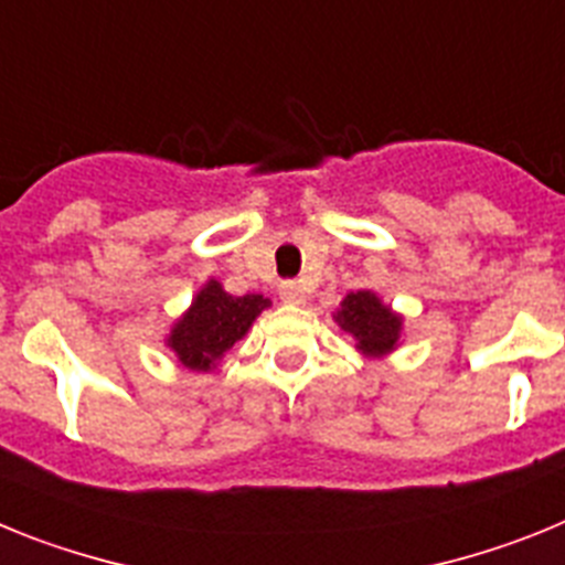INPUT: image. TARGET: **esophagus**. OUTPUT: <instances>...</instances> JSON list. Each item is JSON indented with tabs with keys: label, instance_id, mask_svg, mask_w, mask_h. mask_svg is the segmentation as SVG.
Returning <instances> with one entry per match:
<instances>
[{
	"label": "esophagus",
	"instance_id": "esophagus-1",
	"mask_svg": "<svg viewBox=\"0 0 565 565\" xmlns=\"http://www.w3.org/2000/svg\"><path fill=\"white\" fill-rule=\"evenodd\" d=\"M279 299H282L286 306H302V302H306V288L299 286V282H294V279H288V282L279 286Z\"/></svg>",
	"mask_w": 565,
	"mask_h": 565
}]
</instances>
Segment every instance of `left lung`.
Segmentation results:
<instances>
[{"mask_svg": "<svg viewBox=\"0 0 565 565\" xmlns=\"http://www.w3.org/2000/svg\"><path fill=\"white\" fill-rule=\"evenodd\" d=\"M333 322L344 333H351L356 351L367 359L391 356L404 337L402 313L393 311L371 288L348 294L333 311Z\"/></svg>", "mask_w": 565, "mask_h": 565, "instance_id": "obj_1", "label": "left lung"}]
</instances>
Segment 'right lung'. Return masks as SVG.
Returning a JSON list of instances; mask_svg holds the SVG:
<instances>
[{"label": "right lung", "mask_w": 565, "mask_h": 565, "mask_svg": "<svg viewBox=\"0 0 565 565\" xmlns=\"http://www.w3.org/2000/svg\"><path fill=\"white\" fill-rule=\"evenodd\" d=\"M266 308H271V302L263 294L232 297L212 277L198 288L192 306L174 319L163 344L174 353V362L181 367L209 373L223 362V356L239 339H246L254 319Z\"/></svg>", "instance_id": "add662e5"}]
</instances>
